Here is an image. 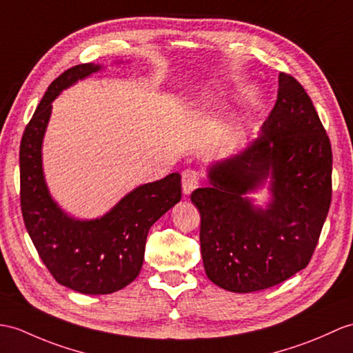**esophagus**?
I'll use <instances>...</instances> for the list:
<instances>
[{
    "label": "esophagus",
    "mask_w": 353,
    "mask_h": 353,
    "mask_svg": "<svg viewBox=\"0 0 353 353\" xmlns=\"http://www.w3.org/2000/svg\"><path fill=\"white\" fill-rule=\"evenodd\" d=\"M200 177L195 170H185L182 173V191L185 195H190L199 186Z\"/></svg>",
    "instance_id": "34e87169"
}]
</instances>
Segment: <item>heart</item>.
<instances>
[{
  "mask_svg": "<svg viewBox=\"0 0 353 353\" xmlns=\"http://www.w3.org/2000/svg\"><path fill=\"white\" fill-rule=\"evenodd\" d=\"M225 102V96L223 92H206L196 97L192 105V112H204L209 110L223 106Z\"/></svg>",
  "mask_w": 353,
  "mask_h": 353,
  "instance_id": "obj_1",
  "label": "heart"
}]
</instances>
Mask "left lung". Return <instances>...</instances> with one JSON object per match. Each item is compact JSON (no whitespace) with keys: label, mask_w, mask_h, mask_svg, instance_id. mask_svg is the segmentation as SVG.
Returning <instances> with one entry per match:
<instances>
[{"label":"left lung","mask_w":353,"mask_h":353,"mask_svg":"<svg viewBox=\"0 0 353 353\" xmlns=\"http://www.w3.org/2000/svg\"><path fill=\"white\" fill-rule=\"evenodd\" d=\"M331 173V143L313 102L296 79L280 73L259 137L209 165V186L191 194L209 280L251 293L304 269L330 210ZM266 183L271 200L259 207L249 194Z\"/></svg>","instance_id":"left-lung-1"}]
</instances>
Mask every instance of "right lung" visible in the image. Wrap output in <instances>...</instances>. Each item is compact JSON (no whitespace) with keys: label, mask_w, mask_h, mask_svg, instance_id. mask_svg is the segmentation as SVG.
<instances>
[{"label":"right lung","mask_w":353,"mask_h":353,"mask_svg":"<svg viewBox=\"0 0 353 353\" xmlns=\"http://www.w3.org/2000/svg\"><path fill=\"white\" fill-rule=\"evenodd\" d=\"M102 69V64L85 63L61 73L40 101L19 150L21 209L27 232L55 280L84 294H110L132 283L143 266L150 227L182 199L179 173L137 186L93 219L69 215L52 199L42 159L52 102L63 90Z\"/></svg>","instance_id":"add662e5"}]
</instances>
